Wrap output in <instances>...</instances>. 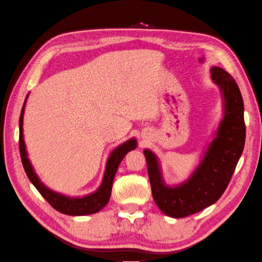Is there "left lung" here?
I'll list each match as a JSON object with an SVG mask.
<instances>
[{"mask_svg": "<svg viewBox=\"0 0 262 262\" xmlns=\"http://www.w3.org/2000/svg\"><path fill=\"white\" fill-rule=\"evenodd\" d=\"M211 79L222 89L225 113L216 138L210 144L202 162L190 179L179 187H167L162 181L156 156L148 149L144 151L153 200L167 216L187 217L220 200L243 153L246 126L244 102L238 84L221 67H212Z\"/></svg>", "mask_w": 262, "mask_h": 262, "instance_id": "left-lung-1", "label": "left lung"}]
</instances>
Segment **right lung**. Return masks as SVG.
Returning <instances> with one entry per match:
<instances>
[{
	"mask_svg": "<svg viewBox=\"0 0 262 262\" xmlns=\"http://www.w3.org/2000/svg\"><path fill=\"white\" fill-rule=\"evenodd\" d=\"M28 98V96H27ZM25 98V102H27ZM24 102V105H25ZM24 105L20 111L19 116V153H20V159H22V164L24 167L25 173H27L30 181L33 183V186L37 188V190L40 192L41 196L49 202L52 207L58 210L59 212L65 213V215L71 216H82V215H91V213H95L100 211L102 208H104L106 203L109 202L110 195H111V188H113V182L116 171L123 158L125 157L127 152H130L131 149H135L137 144L135 139H130L126 143H124L121 146L113 151L110 154L108 162H106L105 167V173L104 178L101 187L98 188L96 192H94L92 195L84 196L82 199H70V197L57 194L52 190H50L49 188H46L42 184L39 179L37 178L36 173L33 171V168L30 161L28 159L27 151H25V144L23 140V114H24Z\"/></svg>",
	"mask_w": 262,
	"mask_h": 262,
	"instance_id": "add662e5",
	"label": "right lung"
}]
</instances>
